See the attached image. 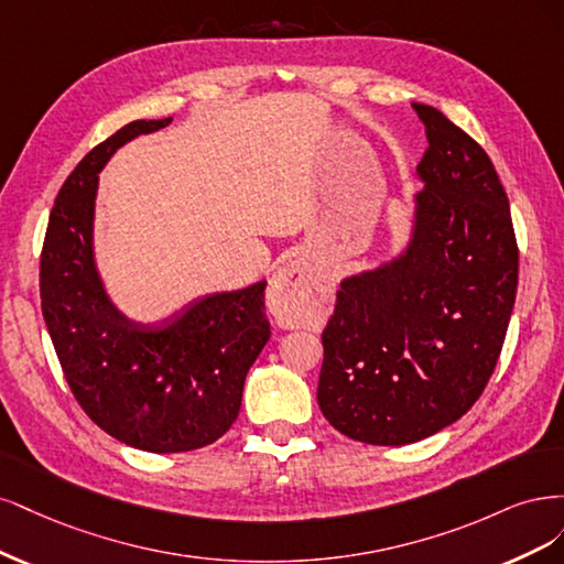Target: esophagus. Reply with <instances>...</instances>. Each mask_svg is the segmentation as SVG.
I'll use <instances>...</instances> for the list:
<instances>
[{
    "instance_id": "obj_1",
    "label": "esophagus",
    "mask_w": 564,
    "mask_h": 564,
    "mask_svg": "<svg viewBox=\"0 0 564 564\" xmlns=\"http://www.w3.org/2000/svg\"><path fill=\"white\" fill-rule=\"evenodd\" d=\"M312 293V271L302 262H290L269 283V312L283 325L293 328L295 308Z\"/></svg>"
}]
</instances>
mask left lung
I'll return each instance as SVG.
<instances>
[{"mask_svg":"<svg viewBox=\"0 0 564 564\" xmlns=\"http://www.w3.org/2000/svg\"><path fill=\"white\" fill-rule=\"evenodd\" d=\"M429 150L395 260L339 283L323 330L321 412L368 445H408L457 422L492 377L518 290V243L480 144L412 102Z\"/></svg>","mask_w":564,"mask_h":564,"instance_id":"8db88e82","label":"left lung"}]
</instances>
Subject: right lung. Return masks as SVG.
Here are the masks:
<instances>
[{
    "mask_svg": "<svg viewBox=\"0 0 564 564\" xmlns=\"http://www.w3.org/2000/svg\"><path fill=\"white\" fill-rule=\"evenodd\" d=\"M171 121L126 123L77 163L48 215L40 262L42 314L77 403L112 438L156 454L206 447L229 431L271 335L267 281L148 325L105 293L94 258L98 173L121 144Z\"/></svg>",
    "mask_w": 564,
    "mask_h": 564,
    "instance_id": "obj_1",
    "label": "right lung"
}]
</instances>
